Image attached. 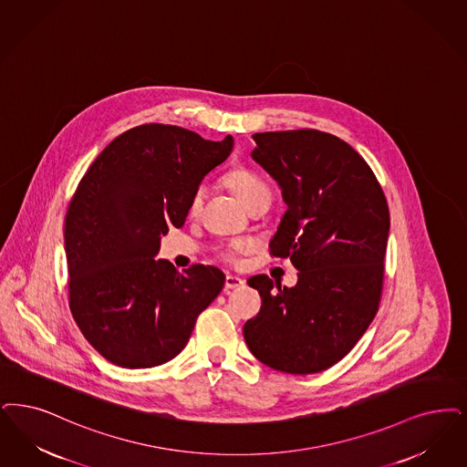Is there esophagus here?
I'll return each instance as SVG.
<instances>
[{"label":"esophagus","instance_id":"esophagus-1","mask_svg":"<svg viewBox=\"0 0 467 467\" xmlns=\"http://www.w3.org/2000/svg\"><path fill=\"white\" fill-rule=\"evenodd\" d=\"M243 285H244V280H243V278L233 276V275H227V276H225V292H229V290H236V288H242Z\"/></svg>","mask_w":467,"mask_h":467}]
</instances>
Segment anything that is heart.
Returning a JSON list of instances; mask_svg holds the SVG:
<instances>
[{
  "label": "heart",
  "mask_w": 467,
  "mask_h": 467,
  "mask_svg": "<svg viewBox=\"0 0 467 467\" xmlns=\"http://www.w3.org/2000/svg\"><path fill=\"white\" fill-rule=\"evenodd\" d=\"M224 184L234 192V196L242 202L244 208H248L261 200H271L269 186L262 181L259 175H255L248 168L238 167L229 170L224 175ZM202 203H203V192L196 191L189 203V213L196 215L202 208ZM248 250H250V243L246 240H234L227 244L223 257L225 261H234L236 255L246 254Z\"/></svg>",
  "instance_id": "b5f03b06"
}]
</instances>
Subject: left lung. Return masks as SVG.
<instances>
[{"label":"left lung","mask_w":467,"mask_h":467,"mask_svg":"<svg viewBox=\"0 0 467 467\" xmlns=\"http://www.w3.org/2000/svg\"><path fill=\"white\" fill-rule=\"evenodd\" d=\"M252 137V158L286 203L271 255L290 257L299 281L288 288L265 275L250 278L262 306L243 336L275 370L323 372L355 348L379 309L388 202L372 168L336 135L304 129Z\"/></svg>","instance_id":"left-lung-1"}]
</instances>
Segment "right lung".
Here are the masks:
<instances>
[{
    "label": "right lung",
    "mask_w": 467,
    "mask_h": 467,
    "mask_svg": "<svg viewBox=\"0 0 467 467\" xmlns=\"http://www.w3.org/2000/svg\"><path fill=\"white\" fill-rule=\"evenodd\" d=\"M194 131L148 123L118 135L79 184L66 213L69 307L85 338L112 365L150 368L186 348L224 273L156 261L168 227H182L210 170L233 150Z\"/></svg>",
    "instance_id": "add662e5"
}]
</instances>
